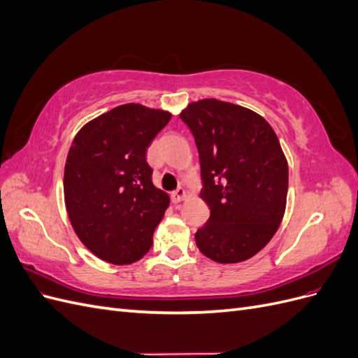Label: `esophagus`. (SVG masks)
Returning <instances> with one entry per match:
<instances>
[{"mask_svg":"<svg viewBox=\"0 0 358 358\" xmlns=\"http://www.w3.org/2000/svg\"><path fill=\"white\" fill-rule=\"evenodd\" d=\"M185 189L183 188H178L175 192H173V200H175L176 203H179V201H182L183 199H185Z\"/></svg>","mask_w":358,"mask_h":358,"instance_id":"obj_1","label":"esophagus"}]
</instances>
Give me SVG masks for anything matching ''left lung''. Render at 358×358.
Wrapping results in <instances>:
<instances>
[{"label": "left lung", "instance_id": "obj_1", "mask_svg": "<svg viewBox=\"0 0 358 358\" xmlns=\"http://www.w3.org/2000/svg\"><path fill=\"white\" fill-rule=\"evenodd\" d=\"M179 117L196 140L210 216L196 233L200 251L216 263H241L268 243L282 221L288 164L263 116L206 99Z\"/></svg>", "mask_w": 358, "mask_h": 358}]
</instances>
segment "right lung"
<instances>
[{
	"label": "right lung",
	"instance_id": "right-lung-1",
	"mask_svg": "<svg viewBox=\"0 0 358 358\" xmlns=\"http://www.w3.org/2000/svg\"><path fill=\"white\" fill-rule=\"evenodd\" d=\"M171 115L122 104L92 119L74 137L64 197L76 234L99 258L131 264L152 246L170 199L154 187L146 150Z\"/></svg>",
	"mask_w": 358,
	"mask_h": 358
}]
</instances>
